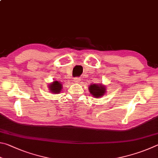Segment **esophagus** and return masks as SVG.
Instances as JSON below:
<instances>
[{"label":"esophagus","instance_id":"obj_1","mask_svg":"<svg viewBox=\"0 0 158 158\" xmlns=\"http://www.w3.org/2000/svg\"><path fill=\"white\" fill-rule=\"evenodd\" d=\"M81 78L80 77H75V78L73 79V81L74 82H76V83H78V82L81 81Z\"/></svg>","mask_w":158,"mask_h":158}]
</instances>
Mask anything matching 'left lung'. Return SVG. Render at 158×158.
Listing matches in <instances>:
<instances>
[{
    "label": "left lung",
    "mask_w": 158,
    "mask_h": 158,
    "mask_svg": "<svg viewBox=\"0 0 158 158\" xmlns=\"http://www.w3.org/2000/svg\"><path fill=\"white\" fill-rule=\"evenodd\" d=\"M89 91L91 95L94 98L103 96L106 93V87L103 84H92L89 86Z\"/></svg>",
    "instance_id": "obj_1"
}]
</instances>
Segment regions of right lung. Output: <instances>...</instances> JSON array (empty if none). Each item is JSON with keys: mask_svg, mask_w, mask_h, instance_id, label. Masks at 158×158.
<instances>
[{"mask_svg": "<svg viewBox=\"0 0 158 158\" xmlns=\"http://www.w3.org/2000/svg\"><path fill=\"white\" fill-rule=\"evenodd\" d=\"M62 89V84L59 81H53L48 85V89L51 92L55 94H59Z\"/></svg>", "mask_w": 158, "mask_h": 158, "instance_id": "add662e5", "label": "right lung"}]
</instances>
